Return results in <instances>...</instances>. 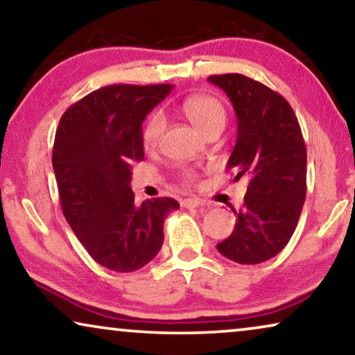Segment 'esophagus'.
<instances>
[{"label": "esophagus", "mask_w": 355, "mask_h": 355, "mask_svg": "<svg viewBox=\"0 0 355 355\" xmlns=\"http://www.w3.org/2000/svg\"><path fill=\"white\" fill-rule=\"evenodd\" d=\"M200 205H207V202L200 200V198H184V200H181L182 208H197Z\"/></svg>", "instance_id": "obj_1"}]
</instances>
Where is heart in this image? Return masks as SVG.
Here are the masks:
<instances>
[{
  "instance_id": "1",
  "label": "heart",
  "mask_w": 355,
  "mask_h": 355,
  "mask_svg": "<svg viewBox=\"0 0 355 355\" xmlns=\"http://www.w3.org/2000/svg\"><path fill=\"white\" fill-rule=\"evenodd\" d=\"M181 111L184 116L205 135L215 128H225L226 110L216 96L211 95H193L182 101ZM164 130V118L162 113H153L150 116L144 128L145 147H153L162 137ZM184 181H192L193 174L191 171L182 173Z\"/></svg>"
}]
</instances>
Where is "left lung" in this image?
Listing matches in <instances>:
<instances>
[{
    "label": "left lung",
    "mask_w": 355,
    "mask_h": 355,
    "mask_svg": "<svg viewBox=\"0 0 355 355\" xmlns=\"http://www.w3.org/2000/svg\"><path fill=\"white\" fill-rule=\"evenodd\" d=\"M208 82L230 96L237 116V140L227 171L249 181L244 207L236 211L230 237L218 252L236 263L273 259L297 226L307 193V148L284 96L242 74L210 76Z\"/></svg>",
    "instance_id": "left-lung-1"
}]
</instances>
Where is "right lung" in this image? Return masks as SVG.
<instances>
[{
	"label": "right lung",
	"mask_w": 355,
	"mask_h": 355,
	"mask_svg": "<svg viewBox=\"0 0 355 355\" xmlns=\"http://www.w3.org/2000/svg\"><path fill=\"white\" fill-rule=\"evenodd\" d=\"M173 90L171 84L108 85L92 92L61 116L53 169L66 221L92 259L129 273L153 260L163 223L178 210L174 198L135 205L132 163L144 159L142 123Z\"/></svg>",
	"instance_id": "obj_1"
}]
</instances>
